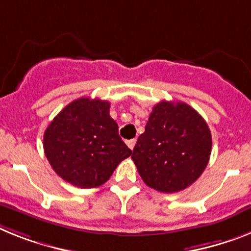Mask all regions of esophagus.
I'll list each match as a JSON object with an SVG mask.
<instances>
[{
  "instance_id": "1",
  "label": "esophagus",
  "mask_w": 251,
  "mask_h": 251,
  "mask_svg": "<svg viewBox=\"0 0 251 251\" xmlns=\"http://www.w3.org/2000/svg\"><path fill=\"white\" fill-rule=\"evenodd\" d=\"M126 144H127V147H129V148L132 151L136 144V139H130V140H127V142H126Z\"/></svg>"
}]
</instances>
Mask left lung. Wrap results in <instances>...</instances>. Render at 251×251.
Returning <instances> with one entry per match:
<instances>
[{"mask_svg":"<svg viewBox=\"0 0 251 251\" xmlns=\"http://www.w3.org/2000/svg\"><path fill=\"white\" fill-rule=\"evenodd\" d=\"M210 151L212 135L203 117L186 103L162 100L153 107L131 158L148 186L176 193L199 178Z\"/></svg>","mask_w":251,"mask_h":251,"instance_id":"obj_1","label":"left lung"}]
</instances>
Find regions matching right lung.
I'll use <instances>...</instances> for the list:
<instances>
[{"label": "right lung", "instance_id": "right-lung-1", "mask_svg": "<svg viewBox=\"0 0 251 251\" xmlns=\"http://www.w3.org/2000/svg\"><path fill=\"white\" fill-rule=\"evenodd\" d=\"M43 147L54 172L83 189L104 184L131 155L109 116V102L88 97L73 100L54 117L44 131Z\"/></svg>", "mask_w": 251, "mask_h": 251}]
</instances>
